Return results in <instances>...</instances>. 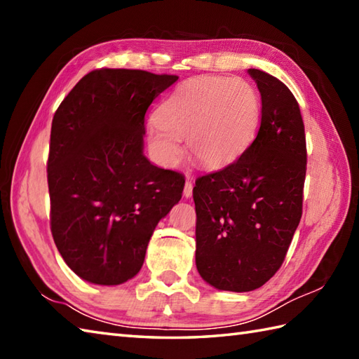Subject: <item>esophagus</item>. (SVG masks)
<instances>
[{
    "mask_svg": "<svg viewBox=\"0 0 359 359\" xmlns=\"http://www.w3.org/2000/svg\"><path fill=\"white\" fill-rule=\"evenodd\" d=\"M193 180L191 179H187V182H185V188H184V196L187 197V199H189V197L193 196Z\"/></svg>",
    "mask_w": 359,
    "mask_h": 359,
    "instance_id": "34e87169",
    "label": "esophagus"
}]
</instances>
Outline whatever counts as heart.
Instances as JSON below:
<instances>
[{"instance_id":"b5f03b06","label":"heart","mask_w":359,"mask_h":359,"mask_svg":"<svg viewBox=\"0 0 359 359\" xmlns=\"http://www.w3.org/2000/svg\"><path fill=\"white\" fill-rule=\"evenodd\" d=\"M147 128L152 154L172 166L182 156V139L201 163H231L253 140L261 117V98L243 79L219 75L188 80L158 108Z\"/></svg>"}]
</instances>
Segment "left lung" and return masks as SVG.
Masks as SVG:
<instances>
[{"mask_svg": "<svg viewBox=\"0 0 359 359\" xmlns=\"http://www.w3.org/2000/svg\"><path fill=\"white\" fill-rule=\"evenodd\" d=\"M262 100L253 143L196 180V266L217 290L251 292L274 276L302 216L307 171L299 104L273 75L248 69Z\"/></svg>", "mask_w": 359, "mask_h": 359, "instance_id": "left-lung-1", "label": "left lung"}]
</instances>
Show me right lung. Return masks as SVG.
<instances>
[{
  "label": "right lung",
  "mask_w": 359,
  "mask_h": 359,
  "mask_svg": "<svg viewBox=\"0 0 359 359\" xmlns=\"http://www.w3.org/2000/svg\"><path fill=\"white\" fill-rule=\"evenodd\" d=\"M177 79L97 69L74 86L53 116L50 231L81 279L118 285L134 278L158 220L180 201L184 175L143 156L144 114Z\"/></svg>",
  "instance_id": "right-lung-1"
}]
</instances>
